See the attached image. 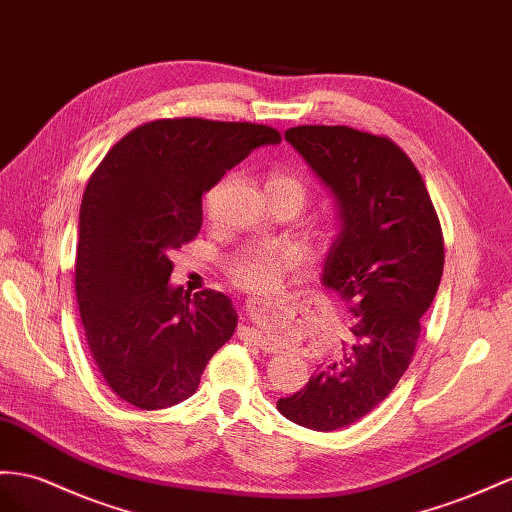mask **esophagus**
I'll return each mask as SVG.
<instances>
[{"label":"esophagus","mask_w":512,"mask_h":512,"mask_svg":"<svg viewBox=\"0 0 512 512\" xmlns=\"http://www.w3.org/2000/svg\"><path fill=\"white\" fill-rule=\"evenodd\" d=\"M255 335H257V331L251 329V326H242V329H240V337H246V339L251 337L253 339ZM255 342H259L257 346H261V348H264V344H266V342H261V337H255Z\"/></svg>","instance_id":"34e87169"}]
</instances>
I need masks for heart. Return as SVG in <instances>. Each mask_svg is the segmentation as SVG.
I'll return each instance as SVG.
<instances>
[{
	"label": "heart",
	"instance_id": "heart-1",
	"mask_svg": "<svg viewBox=\"0 0 512 512\" xmlns=\"http://www.w3.org/2000/svg\"><path fill=\"white\" fill-rule=\"evenodd\" d=\"M266 190L272 203L292 205L298 212L311 199V183L296 168L281 166L270 170L266 179ZM298 253L287 244H246L225 261L227 277L246 292L266 294L274 290L281 274L296 266Z\"/></svg>",
	"mask_w": 512,
	"mask_h": 512
}]
</instances>
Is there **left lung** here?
I'll return each instance as SVG.
<instances>
[{
    "label": "left lung",
    "instance_id": "left-lung-1",
    "mask_svg": "<svg viewBox=\"0 0 512 512\" xmlns=\"http://www.w3.org/2000/svg\"><path fill=\"white\" fill-rule=\"evenodd\" d=\"M285 138L337 196L342 231L322 281L357 322L339 357L277 409L329 432L376 409L411 365L441 283L443 233L422 175L391 138L346 125H298Z\"/></svg>",
    "mask_w": 512,
    "mask_h": 512
}]
</instances>
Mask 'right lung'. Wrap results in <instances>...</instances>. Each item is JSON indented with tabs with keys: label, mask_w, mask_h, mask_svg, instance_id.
I'll use <instances>...</instances> for the list:
<instances>
[{
	"label": "right lung",
	"mask_w": 512,
	"mask_h": 512,
	"mask_svg": "<svg viewBox=\"0 0 512 512\" xmlns=\"http://www.w3.org/2000/svg\"><path fill=\"white\" fill-rule=\"evenodd\" d=\"M277 142L268 125L157 119L131 129L90 175L75 294L90 355L121 400L147 411L188 400L231 339L229 296L170 287V253L199 235L201 196L253 149Z\"/></svg>",
	"instance_id": "1"
}]
</instances>
